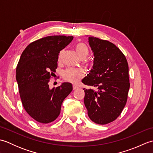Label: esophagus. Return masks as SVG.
Wrapping results in <instances>:
<instances>
[{
    "instance_id": "esophagus-1",
    "label": "esophagus",
    "mask_w": 153,
    "mask_h": 153,
    "mask_svg": "<svg viewBox=\"0 0 153 153\" xmlns=\"http://www.w3.org/2000/svg\"><path fill=\"white\" fill-rule=\"evenodd\" d=\"M78 88V87H77V85H73V89L74 90H75V89H77Z\"/></svg>"
}]
</instances>
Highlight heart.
<instances>
[{
  "label": "heart",
  "instance_id": "obj_1",
  "mask_svg": "<svg viewBox=\"0 0 153 153\" xmlns=\"http://www.w3.org/2000/svg\"><path fill=\"white\" fill-rule=\"evenodd\" d=\"M76 52L79 58H85L89 53L88 48L84 43L77 44L76 47ZM83 72L81 70L68 68L64 71L62 76L67 82L76 83L83 77Z\"/></svg>",
  "mask_w": 153,
  "mask_h": 153
}]
</instances>
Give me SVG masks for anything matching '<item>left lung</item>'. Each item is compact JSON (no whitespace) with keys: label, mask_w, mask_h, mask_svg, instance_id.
<instances>
[{"label":"left lung","mask_w":153,"mask_h":153,"mask_svg":"<svg viewBox=\"0 0 153 153\" xmlns=\"http://www.w3.org/2000/svg\"><path fill=\"white\" fill-rule=\"evenodd\" d=\"M88 40L94 61L82 83L97 91L83 89L84 104L89 118L105 125L118 118L126 104L130 86L128 64L114 44L91 36Z\"/></svg>","instance_id":"8db88e82"}]
</instances>
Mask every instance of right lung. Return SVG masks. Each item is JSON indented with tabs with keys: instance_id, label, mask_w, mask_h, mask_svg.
I'll return each instance as SVG.
<instances>
[{
	"instance_id": "add662e5",
	"label": "right lung",
	"mask_w": 153,
	"mask_h": 153,
	"mask_svg": "<svg viewBox=\"0 0 153 153\" xmlns=\"http://www.w3.org/2000/svg\"><path fill=\"white\" fill-rule=\"evenodd\" d=\"M73 36L53 35L32 42L25 48L16 68V81L25 111L42 123L53 122L59 116L61 105L72 91L64 82L49 88L51 77L56 71L58 55L73 40Z\"/></svg>"
}]
</instances>
